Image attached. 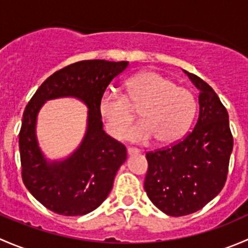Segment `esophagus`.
<instances>
[{
	"mask_svg": "<svg viewBox=\"0 0 248 248\" xmlns=\"http://www.w3.org/2000/svg\"><path fill=\"white\" fill-rule=\"evenodd\" d=\"M139 152H140L139 150L134 149V147H128V149H127V154H128L129 156H133V155H138Z\"/></svg>",
	"mask_w": 248,
	"mask_h": 248,
	"instance_id": "34e87169",
	"label": "esophagus"
}]
</instances>
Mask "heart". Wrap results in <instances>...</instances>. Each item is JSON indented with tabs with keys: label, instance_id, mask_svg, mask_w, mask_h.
Listing matches in <instances>:
<instances>
[{
	"label": "heart",
	"instance_id": "heart-1",
	"mask_svg": "<svg viewBox=\"0 0 248 248\" xmlns=\"http://www.w3.org/2000/svg\"><path fill=\"white\" fill-rule=\"evenodd\" d=\"M139 107L142 121L129 129L127 138L146 142L155 137L159 144H170L188 128L196 99L191 91L158 72L136 74L126 81V97L109 89L99 99V114L110 136L122 138L136 119L133 108Z\"/></svg>",
	"mask_w": 248,
	"mask_h": 248
}]
</instances>
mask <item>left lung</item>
<instances>
[{"label": "left lung", "mask_w": 248, "mask_h": 248, "mask_svg": "<svg viewBox=\"0 0 248 248\" xmlns=\"http://www.w3.org/2000/svg\"><path fill=\"white\" fill-rule=\"evenodd\" d=\"M199 90V116L181 141L146 154L144 188L150 201L168 216L202 209L223 188L232 151L228 111L209 84L184 71Z\"/></svg>", "instance_id": "1"}]
</instances>
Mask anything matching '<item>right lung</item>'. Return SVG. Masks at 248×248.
<instances>
[{"mask_svg": "<svg viewBox=\"0 0 248 248\" xmlns=\"http://www.w3.org/2000/svg\"><path fill=\"white\" fill-rule=\"evenodd\" d=\"M127 61L86 60L55 72L39 86L26 106L19 134L22 181L46 209L63 216H82L109 196L115 175L127 158L126 147L103 131L99 99ZM77 98L88 108L87 131L69 156L49 160L36 138L39 110L47 100Z\"/></svg>", "mask_w": 248, "mask_h": 248, "instance_id": "1", "label": "right lung"}]
</instances>
